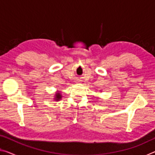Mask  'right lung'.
Returning a JSON list of instances; mask_svg holds the SVG:
<instances>
[{
  "mask_svg": "<svg viewBox=\"0 0 155 155\" xmlns=\"http://www.w3.org/2000/svg\"><path fill=\"white\" fill-rule=\"evenodd\" d=\"M61 97H62V96H61V93H59V92H57V93H56V94H55V98H54V99H55V101H59V100L61 98Z\"/></svg>",
  "mask_w": 155,
  "mask_h": 155,
  "instance_id": "add662e5",
  "label": "right lung"
}]
</instances>
